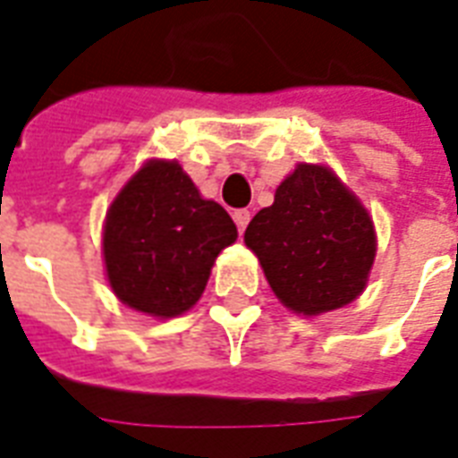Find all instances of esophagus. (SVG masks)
Here are the masks:
<instances>
[{
    "mask_svg": "<svg viewBox=\"0 0 458 458\" xmlns=\"http://www.w3.org/2000/svg\"><path fill=\"white\" fill-rule=\"evenodd\" d=\"M250 218H251V214L247 211V208H237V211H233V221H235L237 230H240V235H242L244 228H247Z\"/></svg>",
    "mask_w": 458,
    "mask_h": 458,
    "instance_id": "esophagus-1",
    "label": "esophagus"
}]
</instances>
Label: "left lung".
<instances>
[{
    "mask_svg": "<svg viewBox=\"0 0 458 458\" xmlns=\"http://www.w3.org/2000/svg\"><path fill=\"white\" fill-rule=\"evenodd\" d=\"M268 285L294 313L354 301L369 283L376 230L363 204L326 165L300 164L244 230Z\"/></svg>",
    "mask_w": 458,
    "mask_h": 458,
    "instance_id": "1",
    "label": "left lung"
}]
</instances>
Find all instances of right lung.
Wrapping results in <instances>:
<instances>
[{"label": "right lung", "instance_id": "1", "mask_svg": "<svg viewBox=\"0 0 458 458\" xmlns=\"http://www.w3.org/2000/svg\"><path fill=\"white\" fill-rule=\"evenodd\" d=\"M235 240L228 211L201 199L178 161L152 158L109 207L102 237L106 278L131 309L173 318L197 304L216 257Z\"/></svg>", "mask_w": 458, "mask_h": 458}]
</instances>
